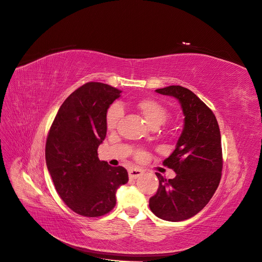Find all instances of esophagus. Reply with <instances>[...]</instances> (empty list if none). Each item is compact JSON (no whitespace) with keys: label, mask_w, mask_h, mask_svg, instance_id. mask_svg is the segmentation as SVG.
Instances as JSON below:
<instances>
[{"label":"esophagus","mask_w":262,"mask_h":262,"mask_svg":"<svg viewBox=\"0 0 262 262\" xmlns=\"http://www.w3.org/2000/svg\"><path fill=\"white\" fill-rule=\"evenodd\" d=\"M142 173H143V171L141 169H138V168H133V169L128 170L129 178H137V177H139L140 175H142Z\"/></svg>","instance_id":"34e87169"}]
</instances>
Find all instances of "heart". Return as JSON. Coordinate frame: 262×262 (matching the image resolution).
Wrapping results in <instances>:
<instances>
[{
	"label": "heart",
	"instance_id": "1",
	"mask_svg": "<svg viewBox=\"0 0 262 262\" xmlns=\"http://www.w3.org/2000/svg\"><path fill=\"white\" fill-rule=\"evenodd\" d=\"M136 108L139 110L140 114L144 117L145 121L148 123L149 126L157 127L160 124L166 122V120L169 117V112L167 107L164 106L161 102L145 98L141 99L136 102ZM123 115L122 106L119 103H115L107 109L106 113V126L108 129H114L118 125V123ZM137 158H143L145 156V153L143 150L139 149L136 153Z\"/></svg>",
	"mask_w": 262,
	"mask_h": 262
}]
</instances>
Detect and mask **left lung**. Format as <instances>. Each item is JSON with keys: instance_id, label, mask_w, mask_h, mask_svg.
<instances>
[{"instance_id": "obj_1", "label": "left lung", "mask_w": 262, "mask_h": 262, "mask_svg": "<svg viewBox=\"0 0 262 262\" xmlns=\"http://www.w3.org/2000/svg\"><path fill=\"white\" fill-rule=\"evenodd\" d=\"M156 92L180 101L185 124L173 153L163 160L164 166L172 169L176 176L167 180L156 173L159 187L148 205L156 216L180 222L199 213L221 181V134L211 109L191 90L169 86Z\"/></svg>"}]
</instances>
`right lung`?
Returning a JSON list of instances; mask_svg holds the SVG:
<instances>
[{
  "label": "right lung",
  "mask_w": 262,
  "mask_h": 262,
  "mask_svg": "<svg viewBox=\"0 0 262 262\" xmlns=\"http://www.w3.org/2000/svg\"><path fill=\"white\" fill-rule=\"evenodd\" d=\"M122 91L90 81L68 96L50 128L46 161L57 193L69 208L90 217L112 211L116 192L128 182L123 167L98 157L106 137V113Z\"/></svg>",
  "instance_id": "right-lung-1"
}]
</instances>
